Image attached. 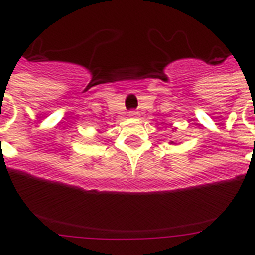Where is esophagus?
I'll return each mask as SVG.
<instances>
[{"label": "esophagus", "instance_id": "34e87169", "mask_svg": "<svg viewBox=\"0 0 255 255\" xmlns=\"http://www.w3.org/2000/svg\"><path fill=\"white\" fill-rule=\"evenodd\" d=\"M128 115L131 116V118H137V116H139V112L133 110V111H129V114H128Z\"/></svg>", "mask_w": 255, "mask_h": 255}]
</instances>
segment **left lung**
<instances>
[{"mask_svg": "<svg viewBox=\"0 0 255 255\" xmlns=\"http://www.w3.org/2000/svg\"><path fill=\"white\" fill-rule=\"evenodd\" d=\"M172 144H173V143H172Z\"/></svg>", "mask_w": 255, "mask_h": 255, "instance_id": "obj_1", "label": "left lung"}]
</instances>
